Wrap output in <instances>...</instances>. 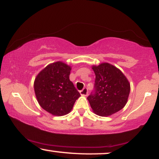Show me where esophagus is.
<instances>
[{
    "label": "esophagus",
    "mask_w": 159,
    "mask_h": 159,
    "mask_svg": "<svg viewBox=\"0 0 159 159\" xmlns=\"http://www.w3.org/2000/svg\"><path fill=\"white\" fill-rule=\"evenodd\" d=\"M80 94H81L82 96H87L88 94V90L87 88H84L82 90L80 91Z\"/></svg>",
    "instance_id": "obj_1"
}]
</instances>
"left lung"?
<instances>
[{"instance_id": "left-lung-1", "label": "left lung", "mask_w": 159, "mask_h": 159, "mask_svg": "<svg viewBox=\"0 0 159 159\" xmlns=\"http://www.w3.org/2000/svg\"><path fill=\"white\" fill-rule=\"evenodd\" d=\"M92 69L95 74V91L87 98L92 110L98 116H112L127 103L130 84L119 69L109 63L93 65Z\"/></svg>"}]
</instances>
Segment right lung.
<instances>
[{
    "label": "right lung",
    "mask_w": 159,
    "mask_h": 159,
    "mask_svg": "<svg viewBox=\"0 0 159 159\" xmlns=\"http://www.w3.org/2000/svg\"><path fill=\"white\" fill-rule=\"evenodd\" d=\"M72 66L63 61L49 64L37 75L34 90L40 106L55 116L68 114L81 96L70 80Z\"/></svg>",
    "instance_id": "add662e5"
}]
</instances>
